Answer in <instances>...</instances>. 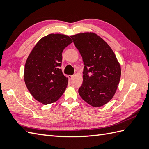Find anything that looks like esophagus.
Listing matches in <instances>:
<instances>
[{
	"label": "esophagus",
	"instance_id": "1",
	"mask_svg": "<svg viewBox=\"0 0 149 149\" xmlns=\"http://www.w3.org/2000/svg\"><path fill=\"white\" fill-rule=\"evenodd\" d=\"M68 78L70 79H73V78L74 77V75H68Z\"/></svg>",
	"mask_w": 149,
	"mask_h": 149
}]
</instances>
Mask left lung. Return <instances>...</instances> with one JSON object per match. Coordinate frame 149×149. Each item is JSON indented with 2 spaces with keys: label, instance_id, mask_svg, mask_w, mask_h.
<instances>
[{
  "label": "left lung",
  "instance_id": "1",
  "mask_svg": "<svg viewBox=\"0 0 149 149\" xmlns=\"http://www.w3.org/2000/svg\"><path fill=\"white\" fill-rule=\"evenodd\" d=\"M70 37L84 65L79 94L92 106H104L113 97L120 78V66L115 54L95 33H83Z\"/></svg>",
  "mask_w": 149,
  "mask_h": 149
}]
</instances>
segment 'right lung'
Instances as JSON below:
<instances>
[{
	"label": "right lung",
	"instance_id": "add662e5",
	"mask_svg": "<svg viewBox=\"0 0 149 149\" xmlns=\"http://www.w3.org/2000/svg\"><path fill=\"white\" fill-rule=\"evenodd\" d=\"M72 43L68 36L49 34L40 39L25 63L24 80L36 100L43 104L56 101L65 92L68 78L60 67L62 52Z\"/></svg>",
	"mask_w": 149,
	"mask_h": 149
}]
</instances>
